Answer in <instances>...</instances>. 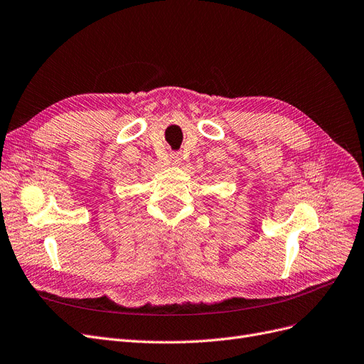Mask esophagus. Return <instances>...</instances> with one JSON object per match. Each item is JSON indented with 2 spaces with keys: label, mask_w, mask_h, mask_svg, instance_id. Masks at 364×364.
Returning a JSON list of instances; mask_svg holds the SVG:
<instances>
[{
  "label": "esophagus",
  "mask_w": 364,
  "mask_h": 364,
  "mask_svg": "<svg viewBox=\"0 0 364 364\" xmlns=\"http://www.w3.org/2000/svg\"><path fill=\"white\" fill-rule=\"evenodd\" d=\"M171 164L173 166H178L181 164V154L180 153H173L171 154Z\"/></svg>",
  "instance_id": "34e87169"
}]
</instances>
